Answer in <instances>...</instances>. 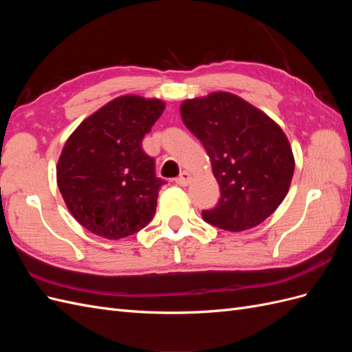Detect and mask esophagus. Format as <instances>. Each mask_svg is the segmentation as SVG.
Instances as JSON below:
<instances>
[{
  "instance_id": "1",
  "label": "esophagus",
  "mask_w": 352,
  "mask_h": 352,
  "mask_svg": "<svg viewBox=\"0 0 352 352\" xmlns=\"http://www.w3.org/2000/svg\"><path fill=\"white\" fill-rule=\"evenodd\" d=\"M190 179H192V176H190V173L188 172H182L180 173V176L176 179V184L179 186H188L190 184Z\"/></svg>"
}]
</instances>
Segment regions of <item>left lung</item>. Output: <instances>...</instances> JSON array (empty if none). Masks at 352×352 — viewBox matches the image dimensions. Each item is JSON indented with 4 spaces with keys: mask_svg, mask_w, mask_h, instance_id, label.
<instances>
[{
    "mask_svg": "<svg viewBox=\"0 0 352 352\" xmlns=\"http://www.w3.org/2000/svg\"><path fill=\"white\" fill-rule=\"evenodd\" d=\"M180 116L204 145L220 186L219 204L202 211V219L220 229L242 232L273 214L289 190L295 168L282 127L225 91L185 100Z\"/></svg>",
    "mask_w": 352,
    "mask_h": 352,
    "instance_id": "8db88e82",
    "label": "left lung"
}]
</instances>
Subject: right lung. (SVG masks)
<instances>
[{
    "label": "right lung",
    "instance_id": "add662e5",
    "mask_svg": "<svg viewBox=\"0 0 352 352\" xmlns=\"http://www.w3.org/2000/svg\"><path fill=\"white\" fill-rule=\"evenodd\" d=\"M164 101L122 95L87 117L67 138L57 163V185L80 225L105 239H122L151 221L158 190L154 158L142 150L145 133Z\"/></svg>",
    "mask_w": 352,
    "mask_h": 352
}]
</instances>
